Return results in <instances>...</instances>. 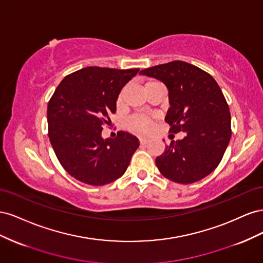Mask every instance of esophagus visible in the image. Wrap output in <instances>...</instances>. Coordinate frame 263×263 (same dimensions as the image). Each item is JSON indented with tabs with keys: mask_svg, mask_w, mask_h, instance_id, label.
I'll return each mask as SVG.
<instances>
[{
	"mask_svg": "<svg viewBox=\"0 0 263 263\" xmlns=\"http://www.w3.org/2000/svg\"><path fill=\"white\" fill-rule=\"evenodd\" d=\"M139 141H140L141 145H146V144H148V142H149V139H147V138H139Z\"/></svg>",
	"mask_w": 263,
	"mask_h": 263,
	"instance_id": "34e87169",
	"label": "esophagus"
}]
</instances>
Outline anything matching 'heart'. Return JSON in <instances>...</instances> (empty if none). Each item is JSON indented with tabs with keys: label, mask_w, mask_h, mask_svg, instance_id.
<instances>
[{
	"label": "heart",
	"mask_w": 263,
	"mask_h": 263,
	"mask_svg": "<svg viewBox=\"0 0 263 263\" xmlns=\"http://www.w3.org/2000/svg\"><path fill=\"white\" fill-rule=\"evenodd\" d=\"M159 82L157 81H148L145 84V91L148 89L149 86L154 85V84H158ZM123 103V93H121L118 95V98L116 100V105L121 106ZM127 128H128L130 132L136 133V134H141L145 135L151 132L153 129V118L147 117V116H142V115H135L133 117H130L128 121L126 123Z\"/></svg>",
	"instance_id": "1"
}]
</instances>
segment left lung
Wrapping results in <instances>:
<instances>
[{"mask_svg":"<svg viewBox=\"0 0 263 263\" xmlns=\"http://www.w3.org/2000/svg\"><path fill=\"white\" fill-rule=\"evenodd\" d=\"M141 74L160 80L169 91L164 121L170 133L184 132L172 140L156 164L163 177L190 184L217 168L232 137V118L226 99L214 78L184 61L144 69Z\"/></svg>","mask_w":263,"mask_h":263,"instance_id":"obj_1","label":"left lung"}]
</instances>
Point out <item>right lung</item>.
<instances>
[{"mask_svg": "<svg viewBox=\"0 0 263 263\" xmlns=\"http://www.w3.org/2000/svg\"><path fill=\"white\" fill-rule=\"evenodd\" d=\"M139 69L87 67L67 76L47 107L48 136L60 164L71 177L90 185H105L122 177L139 147L134 135L118 132L102 138L103 126L116 112L124 85Z\"/></svg>", "mask_w": 263, "mask_h": 263, "instance_id": "add662e5", "label": "right lung"}]
</instances>
